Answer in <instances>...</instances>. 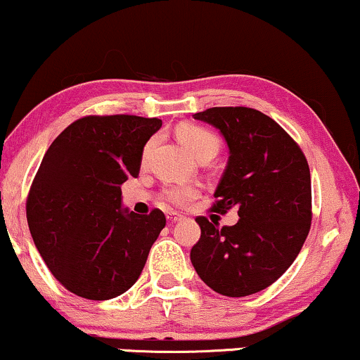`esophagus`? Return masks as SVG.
<instances>
[{
	"label": "esophagus",
	"mask_w": 360,
	"mask_h": 360,
	"mask_svg": "<svg viewBox=\"0 0 360 360\" xmlns=\"http://www.w3.org/2000/svg\"><path fill=\"white\" fill-rule=\"evenodd\" d=\"M183 219V216H181L179 213H167V221L169 223H177Z\"/></svg>",
	"instance_id": "34e87169"
}]
</instances>
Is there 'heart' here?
<instances>
[{"instance_id": "heart-1", "label": "heart", "mask_w": 360, "mask_h": 360, "mask_svg": "<svg viewBox=\"0 0 360 360\" xmlns=\"http://www.w3.org/2000/svg\"><path fill=\"white\" fill-rule=\"evenodd\" d=\"M177 139L181 141L186 149L191 153L196 159L205 158V155H214L219 149V139L210 129L201 127V125L186 124L177 129ZM154 146V139L149 141L144 147V158H147ZM196 196V188L193 186H171L164 191V198L172 205H186L189 199Z\"/></svg>"}]
</instances>
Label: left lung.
<instances>
[{"instance_id": "left-lung-1", "label": "left lung", "mask_w": 360, "mask_h": 360, "mask_svg": "<svg viewBox=\"0 0 360 360\" xmlns=\"http://www.w3.org/2000/svg\"><path fill=\"white\" fill-rule=\"evenodd\" d=\"M194 119L214 125L229 149L213 210H238L236 224L198 216L194 270L210 288L246 297L275 283L295 262L311 223L310 169L304 153L271 117L248 107H213Z\"/></svg>"}]
</instances>
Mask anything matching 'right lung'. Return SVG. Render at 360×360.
<instances>
[{
	"label": "right lung",
	"mask_w": 360,
	"mask_h": 360,
	"mask_svg": "<svg viewBox=\"0 0 360 360\" xmlns=\"http://www.w3.org/2000/svg\"><path fill=\"white\" fill-rule=\"evenodd\" d=\"M161 119L86 115L43 155L27 199V219L43 262L68 292L109 300L136 283L166 226L161 210H122V186L137 177L142 150Z\"/></svg>",
	"instance_id": "obj_1"
}]
</instances>
